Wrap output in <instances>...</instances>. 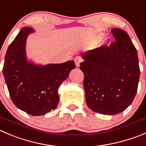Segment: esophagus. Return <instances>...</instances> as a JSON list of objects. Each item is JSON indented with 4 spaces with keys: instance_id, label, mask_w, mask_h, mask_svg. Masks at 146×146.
<instances>
[{
    "instance_id": "obj_1",
    "label": "esophagus",
    "mask_w": 146,
    "mask_h": 146,
    "mask_svg": "<svg viewBox=\"0 0 146 146\" xmlns=\"http://www.w3.org/2000/svg\"><path fill=\"white\" fill-rule=\"evenodd\" d=\"M81 61H82V59L80 57H76V58H75V63H76V67H79L80 63L81 62Z\"/></svg>"
}]
</instances>
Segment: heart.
<instances>
[{
  "instance_id": "heart-1",
  "label": "heart",
  "mask_w": 146,
  "mask_h": 146,
  "mask_svg": "<svg viewBox=\"0 0 146 146\" xmlns=\"http://www.w3.org/2000/svg\"><path fill=\"white\" fill-rule=\"evenodd\" d=\"M102 36H103V34L101 33V34H100L99 35H98V38H102Z\"/></svg>"
}]
</instances>
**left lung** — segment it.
<instances>
[{"mask_svg":"<svg viewBox=\"0 0 146 146\" xmlns=\"http://www.w3.org/2000/svg\"><path fill=\"white\" fill-rule=\"evenodd\" d=\"M115 41L81 54L88 107L106 115L121 113L137 93L140 68L137 49L126 31L113 28Z\"/></svg>","mask_w":146,"mask_h":146,"instance_id":"8db88e82","label":"left lung"}]
</instances>
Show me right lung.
<instances>
[{"mask_svg":"<svg viewBox=\"0 0 146 146\" xmlns=\"http://www.w3.org/2000/svg\"><path fill=\"white\" fill-rule=\"evenodd\" d=\"M34 32L33 27L21 29L8 48L3 74L14 104L27 113L41 115L57 107L59 87L76 65L73 60L45 65L29 61L26 41Z\"/></svg>","mask_w":146,"mask_h":146,"instance_id":"obj_1","label":"right lung"}]
</instances>
